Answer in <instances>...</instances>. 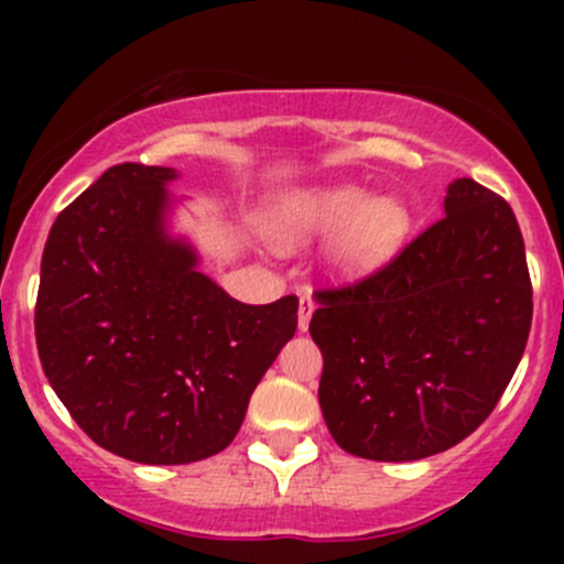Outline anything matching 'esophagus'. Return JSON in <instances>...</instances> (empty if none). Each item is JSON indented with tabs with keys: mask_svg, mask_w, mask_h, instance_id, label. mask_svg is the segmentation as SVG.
<instances>
[{
	"mask_svg": "<svg viewBox=\"0 0 564 564\" xmlns=\"http://www.w3.org/2000/svg\"><path fill=\"white\" fill-rule=\"evenodd\" d=\"M314 308H316V297L311 289H300V314H297V324L300 329H308L311 324V316H314Z\"/></svg>",
	"mask_w": 564,
	"mask_h": 564,
	"instance_id": "34e87169",
	"label": "esophagus"
}]
</instances>
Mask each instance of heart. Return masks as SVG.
I'll list each match as a JSON object with an SVG mask.
<instances>
[{"label": "heart", "mask_w": 564, "mask_h": 564, "mask_svg": "<svg viewBox=\"0 0 564 564\" xmlns=\"http://www.w3.org/2000/svg\"><path fill=\"white\" fill-rule=\"evenodd\" d=\"M409 231V213L392 198L360 187H318L289 193L272 215V237L283 248H300L322 237H338L335 270L360 275L395 253Z\"/></svg>", "instance_id": "heart-1"}]
</instances>
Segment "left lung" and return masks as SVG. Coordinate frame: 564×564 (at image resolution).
<instances>
[{
	"instance_id": "obj_1",
	"label": "left lung",
	"mask_w": 564,
	"mask_h": 564,
	"mask_svg": "<svg viewBox=\"0 0 564 564\" xmlns=\"http://www.w3.org/2000/svg\"><path fill=\"white\" fill-rule=\"evenodd\" d=\"M318 406L371 460L451 451L494 412L532 324L524 237L505 198L451 182L445 215L362 281L318 289Z\"/></svg>"
}]
</instances>
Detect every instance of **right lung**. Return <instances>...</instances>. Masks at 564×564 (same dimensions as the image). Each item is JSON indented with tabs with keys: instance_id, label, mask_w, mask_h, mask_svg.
I'll return each mask as SVG.
<instances>
[{
	"instance_id": "1",
	"label": "right lung",
	"mask_w": 564,
	"mask_h": 564,
	"mask_svg": "<svg viewBox=\"0 0 564 564\" xmlns=\"http://www.w3.org/2000/svg\"><path fill=\"white\" fill-rule=\"evenodd\" d=\"M174 169L119 163L54 220L35 338L70 417L108 453L191 464L231 445L297 329V297L246 305L166 231Z\"/></svg>"
}]
</instances>
